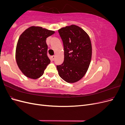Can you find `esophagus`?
<instances>
[{"label":"esophagus","instance_id":"obj_1","mask_svg":"<svg viewBox=\"0 0 125 125\" xmlns=\"http://www.w3.org/2000/svg\"><path fill=\"white\" fill-rule=\"evenodd\" d=\"M52 59L54 60L55 59V56H54V55L52 56Z\"/></svg>","mask_w":125,"mask_h":125}]
</instances>
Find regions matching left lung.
Instances as JSON below:
<instances>
[{
  "mask_svg": "<svg viewBox=\"0 0 125 125\" xmlns=\"http://www.w3.org/2000/svg\"><path fill=\"white\" fill-rule=\"evenodd\" d=\"M63 42L64 61L57 66L58 74L68 83H75L84 76L92 58L89 35L79 26L71 25L58 30Z\"/></svg>",
  "mask_w": 125,
  "mask_h": 125,
  "instance_id": "8db88e82",
  "label": "left lung"
}]
</instances>
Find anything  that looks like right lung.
I'll use <instances>...</instances> for the list:
<instances>
[{"mask_svg":"<svg viewBox=\"0 0 125 125\" xmlns=\"http://www.w3.org/2000/svg\"><path fill=\"white\" fill-rule=\"evenodd\" d=\"M54 33V31L32 26L20 36L16 47V59L19 68L26 77L36 79L43 74L51 62L47 55L46 40Z\"/></svg>","mask_w":125,"mask_h":125,"instance_id":"add662e5","label":"right lung"}]
</instances>
